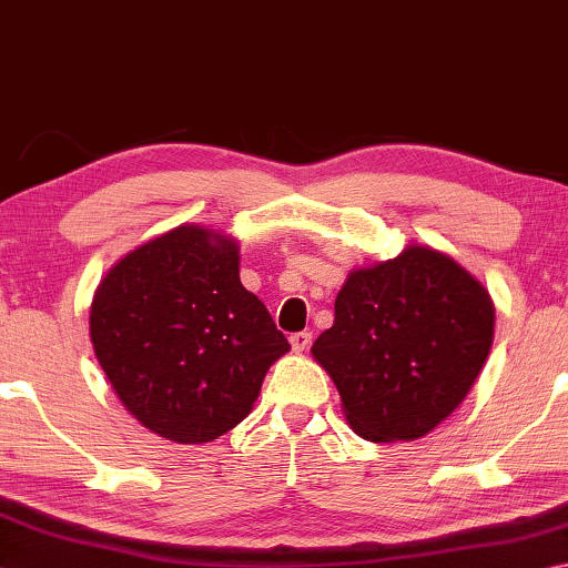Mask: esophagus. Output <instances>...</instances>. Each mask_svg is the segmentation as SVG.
Listing matches in <instances>:
<instances>
[{
	"label": "esophagus",
	"instance_id": "obj_1",
	"mask_svg": "<svg viewBox=\"0 0 568 568\" xmlns=\"http://www.w3.org/2000/svg\"><path fill=\"white\" fill-rule=\"evenodd\" d=\"M290 342H292V349H294L296 354H302V352L310 349L312 334H310V332H296V334L290 336Z\"/></svg>",
	"mask_w": 568,
	"mask_h": 568
}]
</instances>
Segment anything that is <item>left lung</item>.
Segmentation results:
<instances>
[{
    "label": "left lung",
    "mask_w": 568,
    "mask_h": 568,
    "mask_svg": "<svg viewBox=\"0 0 568 568\" xmlns=\"http://www.w3.org/2000/svg\"><path fill=\"white\" fill-rule=\"evenodd\" d=\"M491 342L494 304L481 282L452 256L412 244L354 268L312 354L352 429L392 444L422 439L466 399Z\"/></svg>",
    "instance_id": "8db88e82"
}]
</instances>
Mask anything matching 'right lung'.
<instances>
[{
    "label": "right lung",
    "mask_w": 568,
    "mask_h": 568,
    "mask_svg": "<svg viewBox=\"0 0 568 568\" xmlns=\"http://www.w3.org/2000/svg\"><path fill=\"white\" fill-rule=\"evenodd\" d=\"M94 354L149 432L204 444L244 419L278 356L272 314L239 282L234 239L182 224L109 268L89 314Z\"/></svg>",
    "instance_id": "right-lung-1"
}]
</instances>
